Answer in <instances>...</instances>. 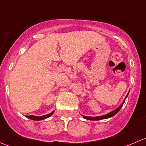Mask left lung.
Here are the masks:
<instances>
[{"label": "left lung", "mask_w": 146, "mask_h": 146, "mask_svg": "<svg viewBox=\"0 0 146 146\" xmlns=\"http://www.w3.org/2000/svg\"><path fill=\"white\" fill-rule=\"evenodd\" d=\"M128 95H129V93L127 94V95L126 96V98H125L124 100L123 101V102L121 103V104L120 106L118 107V108H117L116 110H114V111H111V112L108 113V114H105V115H103V116H101V117H85V116H82V117H83L84 119H88V120H92V121H96V120H100V119H108V118H110V117H113V116L115 115L116 114H117V112L119 111V110H121V108L122 107V106H123V103H124L125 100H126V98H127Z\"/></svg>", "instance_id": "8db88e82"}]
</instances>
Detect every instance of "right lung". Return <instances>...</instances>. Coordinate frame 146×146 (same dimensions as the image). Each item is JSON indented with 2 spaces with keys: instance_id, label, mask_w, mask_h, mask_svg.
Wrapping results in <instances>:
<instances>
[{
  "instance_id": "1",
  "label": "right lung",
  "mask_w": 146,
  "mask_h": 146,
  "mask_svg": "<svg viewBox=\"0 0 146 146\" xmlns=\"http://www.w3.org/2000/svg\"><path fill=\"white\" fill-rule=\"evenodd\" d=\"M54 111H53L52 112H51L50 114H46V115L44 116H41V117H36V116H34V115H30V116H27V117L28 119H32V120H35V121H39V120H43V119H45L48 117H51L53 114H54Z\"/></svg>"
}]
</instances>
